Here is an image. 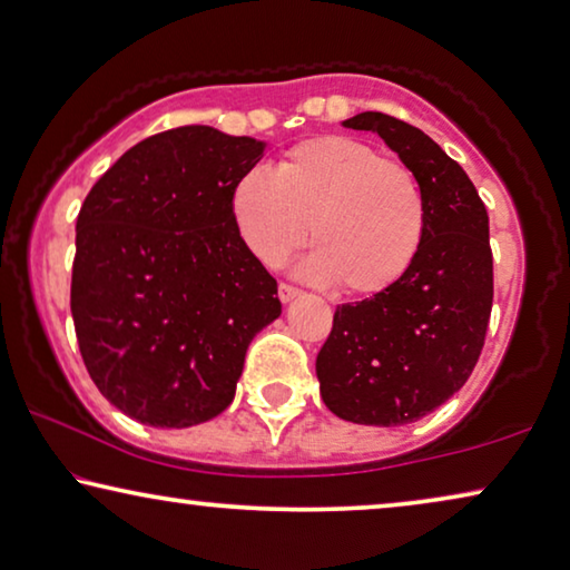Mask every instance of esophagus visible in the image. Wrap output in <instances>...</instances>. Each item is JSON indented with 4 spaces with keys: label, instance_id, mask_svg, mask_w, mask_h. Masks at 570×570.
Listing matches in <instances>:
<instances>
[{
    "label": "esophagus",
    "instance_id": "obj_1",
    "mask_svg": "<svg viewBox=\"0 0 570 570\" xmlns=\"http://www.w3.org/2000/svg\"><path fill=\"white\" fill-rule=\"evenodd\" d=\"M302 292L296 286H288V284H278V299H282L284 304H288V302H294L296 296H299Z\"/></svg>",
    "mask_w": 570,
    "mask_h": 570
}]
</instances>
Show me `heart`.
<instances>
[{
    "mask_svg": "<svg viewBox=\"0 0 570 570\" xmlns=\"http://www.w3.org/2000/svg\"><path fill=\"white\" fill-rule=\"evenodd\" d=\"M230 215L240 240L276 266L309 235L299 271L345 294H379L417 258L428 227L424 194L410 168L368 142L327 135L294 146L276 168L237 178Z\"/></svg>",
    "mask_w": 570,
    "mask_h": 570,
    "instance_id": "b5f03b06",
    "label": "heart"
}]
</instances>
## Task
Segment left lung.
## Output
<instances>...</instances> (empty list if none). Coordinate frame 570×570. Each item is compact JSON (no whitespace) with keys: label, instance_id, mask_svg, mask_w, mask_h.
Listing matches in <instances>:
<instances>
[{"label":"left lung","instance_id":"obj_1","mask_svg":"<svg viewBox=\"0 0 570 570\" xmlns=\"http://www.w3.org/2000/svg\"><path fill=\"white\" fill-rule=\"evenodd\" d=\"M343 127L376 132L417 176L428 227L394 286L335 309L314 368L340 420L396 428L435 412L479 361L494 299L489 215L469 174L420 127L381 112Z\"/></svg>","mask_w":570,"mask_h":570}]
</instances>
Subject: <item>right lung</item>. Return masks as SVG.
<instances>
[{
    "label": "right lung",
    "instance_id": "right-lung-1",
    "mask_svg": "<svg viewBox=\"0 0 570 570\" xmlns=\"http://www.w3.org/2000/svg\"><path fill=\"white\" fill-rule=\"evenodd\" d=\"M268 140L207 125L132 146L76 219L71 314L109 404L150 428H191L230 406L245 353L278 320L274 276L230 215L237 178Z\"/></svg>",
    "mask_w": 570,
    "mask_h": 570
}]
</instances>
